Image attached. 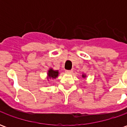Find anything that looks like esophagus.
I'll list each match as a JSON object with an SVG mask.
<instances>
[{
	"instance_id": "34e87169",
	"label": "esophagus",
	"mask_w": 127,
	"mask_h": 127,
	"mask_svg": "<svg viewBox=\"0 0 127 127\" xmlns=\"http://www.w3.org/2000/svg\"><path fill=\"white\" fill-rule=\"evenodd\" d=\"M65 73H67V74H71L72 73H73V71L72 70H67V71H65Z\"/></svg>"
}]
</instances>
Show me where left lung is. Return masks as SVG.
Listing matches in <instances>:
<instances>
[{"label":"left lung","mask_w":127,"mask_h":127,"mask_svg":"<svg viewBox=\"0 0 127 127\" xmlns=\"http://www.w3.org/2000/svg\"><path fill=\"white\" fill-rule=\"evenodd\" d=\"M82 77H84V78H85V77H86V75L83 74L82 75Z\"/></svg>","instance_id":"obj_1"}]
</instances>
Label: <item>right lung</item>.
Returning a JSON list of instances; mask_svg holds the SVG:
<instances>
[{
  "label": "right lung",
  "mask_w": 127,
  "mask_h": 127,
  "mask_svg": "<svg viewBox=\"0 0 127 127\" xmlns=\"http://www.w3.org/2000/svg\"><path fill=\"white\" fill-rule=\"evenodd\" d=\"M58 74H59V72L58 71H54L52 69H50L48 70L47 72V79H55L56 77H58Z\"/></svg>",
  "instance_id": "1"
}]
</instances>
